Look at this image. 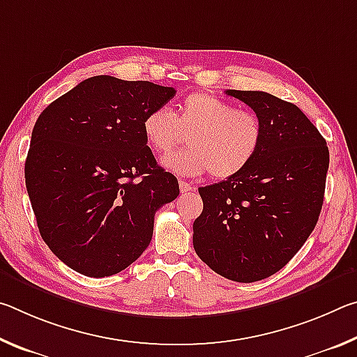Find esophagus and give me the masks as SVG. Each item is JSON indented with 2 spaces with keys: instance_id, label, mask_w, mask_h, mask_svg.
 I'll list each match as a JSON object with an SVG mask.
<instances>
[{
  "instance_id": "obj_1",
  "label": "esophagus",
  "mask_w": 357,
  "mask_h": 357,
  "mask_svg": "<svg viewBox=\"0 0 357 357\" xmlns=\"http://www.w3.org/2000/svg\"><path fill=\"white\" fill-rule=\"evenodd\" d=\"M179 190H181V193H189L193 190V187L190 183H187V181L179 179Z\"/></svg>"
}]
</instances>
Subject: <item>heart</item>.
I'll list each match as a JSON object with an SVG mask.
<instances>
[{"label": "heart", "mask_w": 357, "mask_h": 357, "mask_svg": "<svg viewBox=\"0 0 357 357\" xmlns=\"http://www.w3.org/2000/svg\"><path fill=\"white\" fill-rule=\"evenodd\" d=\"M190 132V148L162 160L168 172L200 176L208 170L215 179L244 172L261 148L264 128L257 113L241 110L209 93H193L183 100L178 116L170 107H157L143 119V135L157 154H168Z\"/></svg>", "instance_id": "obj_1"}]
</instances>
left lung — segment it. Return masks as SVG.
<instances>
[{"instance_id": "left-lung-1", "label": "left lung", "mask_w": 357, "mask_h": 357, "mask_svg": "<svg viewBox=\"0 0 357 357\" xmlns=\"http://www.w3.org/2000/svg\"><path fill=\"white\" fill-rule=\"evenodd\" d=\"M233 96L263 121L264 137L244 172L200 187L203 213L193 249L225 279L250 283L280 271L315 228L324 200L329 149L291 102L263 91Z\"/></svg>"}]
</instances>
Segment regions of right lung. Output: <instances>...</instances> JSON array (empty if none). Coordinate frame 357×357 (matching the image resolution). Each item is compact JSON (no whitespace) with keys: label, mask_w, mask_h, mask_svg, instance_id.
Segmentation results:
<instances>
[{"label":"right lung","mask_w":357,"mask_h":357,"mask_svg":"<svg viewBox=\"0 0 357 357\" xmlns=\"http://www.w3.org/2000/svg\"><path fill=\"white\" fill-rule=\"evenodd\" d=\"M174 88L91 77L52 102L36 121L25 162L39 233L70 269L108 277L149 245L154 214L179 195L157 165L143 119Z\"/></svg>","instance_id":"add662e5"}]
</instances>
